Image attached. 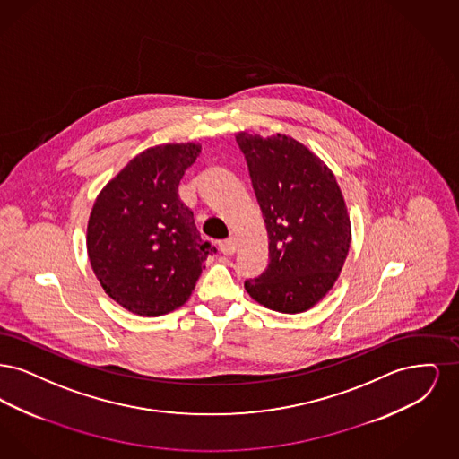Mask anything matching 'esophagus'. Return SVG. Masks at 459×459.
<instances>
[{
    "mask_svg": "<svg viewBox=\"0 0 459 459\" xmlns=\"http://www.w3.org/2000/svg\"><path fill=\"white\" fill-rule=\"evenodd\" d=\"M236 247H238L236 238H229V239L220 242V251H221L223 255H234V253H236Z\"/></svg>",
    "mask_w": 459,
    "mask_h": 459,
    "instance_id": "obj_1",
    "label": "esophagus"
}]
</instances>
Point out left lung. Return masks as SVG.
Returning a JSON list of instances; mask_svg holds the SVG:
<instances>
[{"instance_id":"left-lung-1","label":"left lung","mask_w":459,"mask_h":459,"mask_svg":"<svg viewBox=\"0 0 459 459\" xmlns=\"http://www.w3.org/2000/svg\"><path fill=\"white\" fill-rule=\"evenodd\" d=\"M268 234V264L247 294L273 311L303 313L335 284L350 253L351 221L332 170L305 144L239 132Z\"/></svg>"}]
</instances>
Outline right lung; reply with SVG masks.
Instances as JSON below:
<instances>
[{"label":"right lung","instance_id":"1","mask_svg":"<svg viewBox=\"0 0 459 459\" xmlns=\"http://www.w3.org/2000/svg\"><path fill=\"white\" fill-rule=\"evenodd\" d=\"M199 153L195 143L148 148L96 197L89 262L105 292L131 313L160 316L184 305L204 260L217 253L177 193Z\"/></svg>","mask_w":459,"mask_h":459}]
</instances>
